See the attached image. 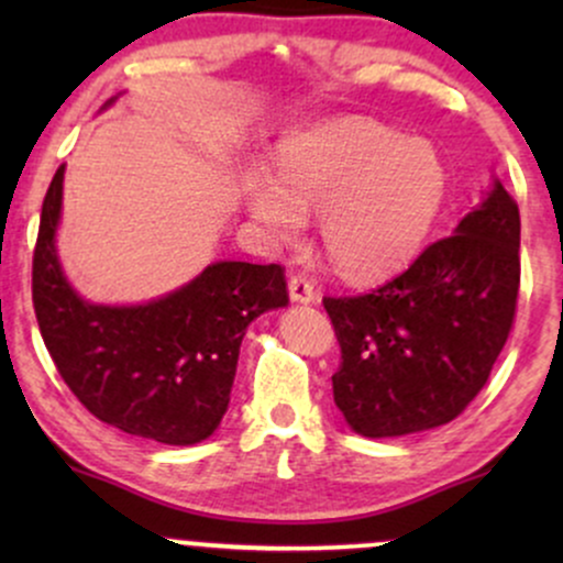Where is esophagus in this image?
I'll list each match as a JSON object with an SVG mask.
<instances>
[{"mask_svg": "<svg viewBox=\"0 0 563 563\" xmlns=\"http://www.w3.org/2000/svg\"><path fill=\"white\" fill-rule=\"evenodd\" d=\"M288 296H290V301H296V303H312L318 294H314V286L307 280V277L294 275L288 280Z\"/></svg>", "mask_w": 563, "mask_h": 563, "instance_id": "esophagus-1", "label": "esophagus"}]
</instances>
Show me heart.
<instances>
[{"mask_svg": "<svg viewBox=\"0 0 563 563\" xmlns=\"http://www.w3.org/2000/svg\"><path fill=\"white\" fill-rule=\"evenodd\" d=\"M448 172L426 140L349 119L288 140L277 174L243 177L249 214L277 243H296L320 214L328 262L349 277L391 273L421 249L442 209Z\"/></svg>", "mask_w": 563, "mask_h": 563, "instance_id": "1", "label": "heart"}]
</instances>
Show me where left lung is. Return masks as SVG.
Instances as JSON below:
<instances>
[{
    "label": "left lung",
    "instance_id": "8db88e82",
    "mask_svg": "<svg viewBox=\"0 0 563 563\" xmlns=\"http://www.w3.org/2000/svg\"><path fill=\"white\" fill-rule=\"evenodd\" d=\"M519 235V206L495 179L405 273L367 294L322 299L341 344L333 399L352 431L405 437L466 410L514 325Z\"/></svg>",
    "mask_w": 563,
    "mask_h": 563
}]
</instances>
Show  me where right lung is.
I'll return each mask as SVG.
<instances>
[{"mask_svg": "<svg viewBox=\"0 0 563 563\" xmlns=\"http://www.w3.org/2000/svg\"><path fill=\"white\" fill-rule=\"evenodd\" d=\"M63 177L66 166L44 196L34 251V309L57 373L95 418L124 434L203 442L228 412L245 328L288 303L283 267L214 262L161 299L87 301L57 256Z\"/></svg>", "mask_w": 563, "mask_h": 563, "instance_id": "obj_1", "label": "right lung"}]
</instances>
